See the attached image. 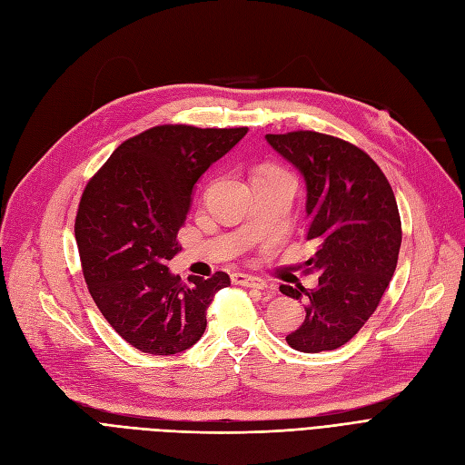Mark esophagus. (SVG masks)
Wrapping results in <instances>:
<instances>
[{
  "label": "esophagus",
  "instance_id": "1",
  "mask_svg": "<svg viewBox=\"0 0 465 465\" xmlns=\"http://www.w3.org/2000/svg\"><path fill=\"white\" fill-rule=\"evenodd\" d=\"M232 282L235 285H245V287H252V289H268V283L262 278L249 276V273H233Z\"/></svg>",
  "mask_w": 465,
  "mask_h": 465
}]
</instances>
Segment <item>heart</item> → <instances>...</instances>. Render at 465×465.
<instances>
[{"mask_svg": "<svg viewBox=\"0 0 465 465\" xmlns=\"http://www.w3.org/2000/svg\"><path fill=\"white\" fill-rule=\"evenodd\" d=\"M282 172H285V170H282L280 166L264 164V166H261L259 170H256V174H282Z\"/></svg>", "mask_w": 465, "mask_h": 465, "instance_id": "b5f03b06", "label": "heart"}]
</instances>
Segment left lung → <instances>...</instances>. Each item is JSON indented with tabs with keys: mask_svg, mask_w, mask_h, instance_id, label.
<instances>
[{
	"mask_svg": "<svg viewBox=\"0 0 465 465\" xmlns=\"http://www.w3.org/2000/svg\"><path fill=\"white\" fill-rule=\"evenodd\" d=\"M266 142L293 164L306 183V239L316 242L308 266L318 287L282 285L304 301V322L285 337L299 352L335 351L375 312L397 268L402 242L392 189L370 154L318 132L266 134Z\"/></svg>",
	"mask_w": 465,
	"mask_h": 465,
	"instance_id": "obj_1",
	"label": "left lung"
}]
</instances>
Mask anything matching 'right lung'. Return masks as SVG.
<instances>
[{
    "label": "right lung",
    "mask_w": 465,
    "mask_h": 465,
    "mask_svg": "<svg viewBox=\"0 0 465 465\" xmlns=\"http://www.w3.org/2000/svg\"><path fill=\"white\" fill-rule=\"evenodd\" d=\"M247 128L164 124L130 137L85 185L76 243L90 295L113 330L137 351L170 356L193 347L206 330V308L230 285L226 272L189 285L168 261L195 183Z\"/></svg>",
    "instance_id": "right-lung-1"
}]
</instances>
